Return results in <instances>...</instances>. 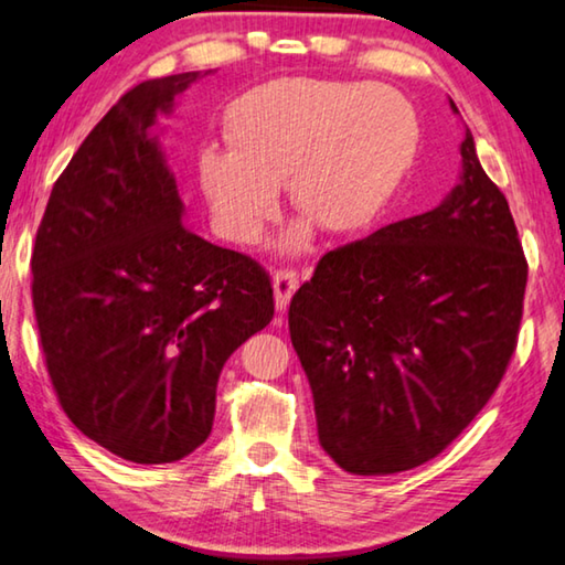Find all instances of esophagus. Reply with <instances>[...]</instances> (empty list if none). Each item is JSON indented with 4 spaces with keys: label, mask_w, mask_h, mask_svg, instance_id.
I'll return each mask as SVG.
<instances>
[{
    "label": "esophagus",
    "mask_w": 565,
    "mask_h": 565,
    "mask_svg": "<svg viewBox=\"0 0 565 565\" xmlns=\"http://www.w3.org/2000/svg\"><path fill=\"white\" fill-rule=\"evenodd\" d=\"M300 285V277L295 270H277L273 275V290H275V308L277 310H285L290 305V298L298 290Z\"/></svg>",
    "instance_id": "1"
}]
</instances>
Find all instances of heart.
<instances>
[{"mask_svg": "<svg viewBox=\"0 0 565 565\" xmlns=\"http://www.w3.org/2000/svg\"><path fill=\"white\" fill-rule=\"evenodd\" d=\"M227 137L233 150L202 152L200 178L237 237L255 235L275 215L285 182L312 225L350 235L381 215L408 172L418 117L393 87L285 77L235 102Z\"/></svg>", "mask_w": 565, "mask_h": 565, "instance_id": "1", "label": "heart"}]
</instances>
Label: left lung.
I'll return each mask as SVG.
<instances>
[{
	"instance_id": "obj_1",
	"label": "left lung",
	"mask_w": 565,
	"mask_h": 565,
	"mask_svg": "<svg viewBox=\"0 0 565 565\" xmlns=\"http://www.w3.org/2000/svg\"><path fill=\"white\" fill-rule=\"evenodd\" d=\"M460 157V182L436 210L330 249L292 295L320 446L348 473L436 458L511 363L529 263L468 127Z\"/></svg>"
}]
</instances>
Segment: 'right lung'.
I'll return each mask as SVG.
<instances>
[{
	"label": "right lung",
	"mask_w": 565,
	"mask_h": 565,
	"mask_svg": "<svg viewBox=\"0 0 565 565\" xmlns=\"http://www.w3.org/2000/svg\"><path fill=\"white\" fill-rule=\"evenodd\" d=\"M198 77L147 79L119 97L54 182L32 249L36 328L62 411L142 466L207 440L222 365L275 312L253 257L182 225L152 135Z\"/></svg>",
	"instance_id": "right-lung-1"
}]
</instances>
